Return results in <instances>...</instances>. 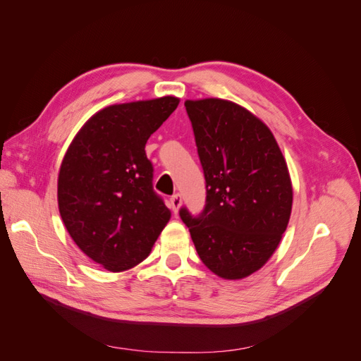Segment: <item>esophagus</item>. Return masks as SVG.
<instances>
[{
	"mask_svg": "<svg viewBox=\"0 0 361 361\" xmlns=\"http://www.w3.org/2000/svg\"><path fill=\"white\" fill-rule=\"evenodd\" d=\"M170 204H171V209H173V212H174V214H178V212H179V209H180V206H182V197H180V194H174V195H171Z\"/></svg>",
	"mask_w": 361,
	"mask_h": 361,
	"instance_id": "34e87169",
	"label": "esophagus"
}]
</instances>
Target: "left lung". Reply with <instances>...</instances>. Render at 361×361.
Listing matches in <instances>:
<instances>
[{"mask_svg": "<svg viewBox=\"0 0 361 361\" xmlns=\"http://www.w3.org/2000/svg\"><path fill=\"white\" fill-rule=\"evenodd\" d=\"M206 179L199 216L180 209L199 257L224 280H241L277 250L292 211L288 164L269 128L247 108L185 101Z\"/></svg>", "mask_w": 361, "mask_h": 361, "instance_id": "8db88e82", "label": "left lung"}]
</instances>
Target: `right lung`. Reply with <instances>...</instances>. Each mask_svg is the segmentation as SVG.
Masks as SVG:
<instances>
[{
    "label": "right lung",
    "instance_id": "1",
    "mask_svg": "<svg viewBox=\"0 0 361 361\" xmlns=\"http://www.w3.org/2000/svg\"><path fill=\"white\" fill-rule=\"evenodd\" d=\"M179 97L114 104L93 114L72 140L57 183L59 211L73 243L111 272L143 262L171 212L154 191L149 137Z\"/></svg>",
    "mask_w": 361,
    "mask_h": 361
}]
</instances>
